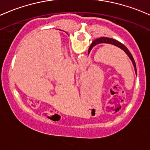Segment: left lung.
I'll return each instance as SVG.
<instances>
[{"mask_svg":"<svg viewBox=\"0 0 150 150\" xmlns=\"http://www.w3.org/2000/svg\"><path fill=\"white\" fill-rule=\"evenodd\" d=\"M134 86H135V83L134 84V86H133V88H132V91H130V93H129V95L127 96V97H126V98L125 99H124V100H121V101L120 102V103H117V104H116V105H112V106H108V107H105V108H104V107H102V108H99V107H97V106H96L95 105H94L93 103H92V102H91V100L90 102H91V105H92L93 106V111H95L96 110V111H100V112H111V111H115V110H118L119 109V108H120L121 106H122L123 105H124V103H126V102L127 101V100H129V98L131 97V96L132 95V93H133V91H134Z\"/></svg>","mask_w":150,"mask_h":150,"instance_id":"1","label":"left lung"}]
</instances>
